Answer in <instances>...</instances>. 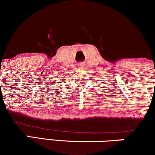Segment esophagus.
I'll return each mask as SVG.
<instances>
[{
	"label": "esophagus",
	"instance_id": "34e87169",
	"mask_svg": "<svg viewBox=\"0 0 155 155\" xmlns=\"http://www.w3.org/2000/svg\"><path fill=\"white\" fill-rule=\"evenodd\" d=\"M79 68H85V65L84 63H81L79 65Z\"/></svg>",
	"mask_w": 155,
	"mask_h": 155
}]
</instances>
